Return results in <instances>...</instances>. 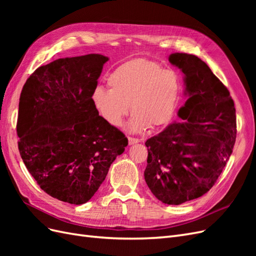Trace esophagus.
<instances>
[{"mask_svg":"<svg viewBox=\"0 0 256 256\" xmlns=\"http://www.w3.org/2000/svg\"><path fill=\"white\" fill-rule=\"evenodd\" d=\"M128 142H129V145H132V144H136V143H138L140 142V140L136 138H132V136H128Z\"/></svg>","mask_w":256,"mask_h":256,"instance_id":"obj_1","label":"esophagus"}]
</instances>
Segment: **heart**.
I'll use <instances>...</instances> for the list:
<instances>
[{
  "label": "heart",
  "mask_w": 256,
  "mask_h": 256,
  "mask_svg": "<svg viewBox=\"0 0 256 256\" xmlns=\"http://www.w3.org/2000/svg\"><path fill=\"white\" fill-rule=\"evenodd\" d=\"M110 88L97 86L92 102L97 113L113 127H120L134 111L129 129L134 132L166 125L171 120L180 95V79L172 69L146 58L127 60L108 76Z\"/></svg>",
  "instance_id": "heart-1"
}]
</instances>
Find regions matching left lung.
Here are the masks:
<instances>
[{
	"label": "left lung",
	"mask_w": 256,
	"mask_h": 256,
	"mask_svg": "<svg viewBox=\"0 0 256 256\" xmlns=\"http://www.w3.org/2000/svg\"><path fill=\"white\" fill-rule=\"evenodd\" d=\"M170 63L184 74L188 99L182 120L145 142L148 188L162 203L180 205L212 188L236 140V113L228 90L196 56L173 53Z\"/></svg>",
	"instance_id": "8db88e82"
}]
</instances>
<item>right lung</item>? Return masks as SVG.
I'll use <instances>...</instances> for the list:
<instances>
[{
	"mask_svg": "<svg viewBox=\"0 0 256 256\" xmlns=\"http://www.w3.org/2000/svg\"><path fill=\"white\" fill-rule=\"evenodd\" d=\"M108 60L102 54L56 60L38 67L20 95V156L46 193L69 204L90 200L128 145L92 102Z\"/></svg>",
	"mask_w": 256,
	"mask_h": 256,
	"instance_id": "add662e5",
	"label": "right lung"
}]
</instances>
